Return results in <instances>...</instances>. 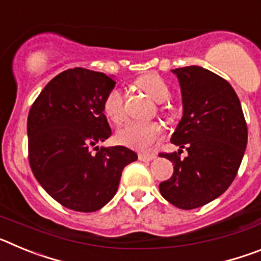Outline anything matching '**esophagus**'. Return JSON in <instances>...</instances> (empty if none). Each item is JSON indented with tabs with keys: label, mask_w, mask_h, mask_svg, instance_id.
I'll list each match as a JSON object with an SVG mask.
<instances>
[{
	"label": "esophagus",
	"mask_w": 261,
	"mask_h": 261,
	"mask_svg": "<svg viewBox=\"0 0 261 261\" xmlns=\"http://www.w3.org/2000/svg\"><path fill=\"white\" fill-rule=\"evenodd\" d=\"M138 159L142 162H150L153 159H155V155L150 153H140L138 154Z\"/></svg>",
	"instance_id": "1"
}]
</instances>
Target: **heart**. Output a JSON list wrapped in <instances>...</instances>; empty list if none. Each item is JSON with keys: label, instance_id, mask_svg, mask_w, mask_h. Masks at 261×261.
Here are the masks:
<instances>
[{"label": "heart", "instance_id": "1", "mask_svg": "<svg viewBox=\"0 0 261 261\" xmlns=\"http://www.w3.org/2000/svg\"><path fill=\"white\" fill-rule=\"evenodd\" d=\"M138 86L156 103L167 102L171 91L165 80L149 74L138 81ZM103 112L112 123H121L125 117V94L120 87H112L103 100ZM162 136V126L155 121H129L116 132V140L136 150H147Z\"/></svg>", "mask_w": 261, "mask_h": 261}]
</instances>
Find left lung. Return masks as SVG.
<instances>
[{"label": "left lung", "instance_id": "obj_1", "mask_svg": "<svg viewBox=\"0 0 261 261\" xmlns=\"http://www.w3.org/2000/svg\"><path fill=\"white\" fill-rule=\"evenodd\" d=\"M181 91L183 116L172 133L177 153L159 154L174 165V174L159 184L161 195L176 208H200L222 195L247 146V124L231 85L201 66L171 70ZM181 148L189 151L180 158Z\"/></svg>", "mask_w": 261, "mask_h": 261}]
</instances>
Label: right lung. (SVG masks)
Returning <instances> with one entry per match:
<instances>
[{
  "label": "right lung",
  "instance_id": "1",
  "mask_svg": "<svg viewBox=\"0 0 261 261\" xmlns=\"http://www.w3.org/2000/svg\"><path fill=\"white\" fill-rule=\"evenodd\" d=\"M115 84L114 75L68 69L48 82L30 110L32 172L48 195L71 211L103 208L117 192L124 167L137 159L125 146H96L112 135L103 100Z\"/></svg>",
  "mask_w": 261,
  "mask_h": 261
}]
</instances>
